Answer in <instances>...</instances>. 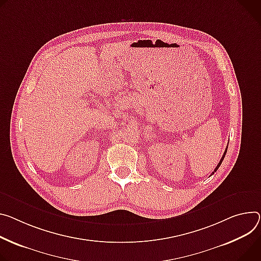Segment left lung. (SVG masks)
<instances>
[{
    "mask_svg": "<svg viewBox=\"0 0 261 261\" xmlns=\"http://www.w3.org/2000/svg\"><path fill=\"white\" fill-rule=\"evenodd\" d=\"M226 152H227V149H226V151H225V153H224V155H223V157H222V158H221V160H220V162H219V164H218V165H217V168H216V169H215V171H213V172H212V175H213V174H215V172H217V171H218V169H219V168H220V165H221V164H222V162H223V160H224V157H225V155H226Z\"/></svg>",
    "mask_w": 261,
    "mask_h": 261,
    "instance_id": "left-lung-1",
    "label": "left lung"
}]
</instances>
